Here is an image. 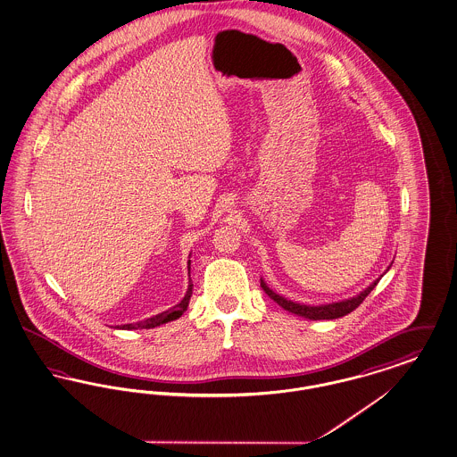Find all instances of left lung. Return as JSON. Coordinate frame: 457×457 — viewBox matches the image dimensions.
<instances>
[{"label": "left lung", "instance_id": "8db88e82", "mask_svg": "<svg viewBox=\"0 0 457 457\" xmlns=\"http://www.w3.org/2000/svg\"><path fill=\"white\" fill-rule=\"evenodd\" d=\"M378 282H379V278H378L374 284H370V286L365 289L364 293H361L359 295L352 297V299H347V301H342V303H333V304H325V306H304V304H297V303H293V301H287L286 297L275 294L274 291L269 289L267 284L260 278L262 289L265 291V294H269V297L274 299L278 306H282L284 310L294 312V314H297V316H304V318H308V320H337V318L345 316V314L352 312L353 310H357V308L362 304V301H364L365 297L370 294V291L378 286Z\"/></svg>", "mask_w": 457, "mask_h": 457}]
</instances>
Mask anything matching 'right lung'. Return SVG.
<instances>
[{"mask_svg": "<svg viewBox=\"0 0 457 457\" xmlns=\"http://www.w3.org/2000/svg\"><path fill=\"white\" fill-rule=\"evenodd\" d=\"M188 272H190V260H188ZM192 287H194V284H192V280H190V284H188V289H187V294H185V297H183L182 301H180V303H179L177 306H173L171 310L164 311V312H162V314H156V316L149 318V320H146V321H139V323H130V325H122L120 328H154V327H160V325H163V323H168V321H173V320L180 318L183 312L187 311V308H188V301H190V295H192Z\"/></svg>", "mask_w": 457, "mask_h": 457, "instance_id": "add662e5", "label": "right lung"}]
</instances>
